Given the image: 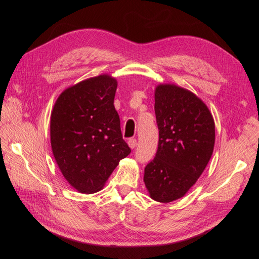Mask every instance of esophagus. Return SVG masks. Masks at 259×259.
Returning a JSON list of instances; mask_svg holds the SVG:
<instances>
[{
    "instance_id": "1",
    "label": "esophagus",
    "mask_w": 259,
    "mask_h": 259,
    "mask_svg": "<svg viewBox=\"0 0 259 259\" xmlns=\"http://www.w3.org/2000/svg\"><path fill=\"white\" fill-rule=\"evenodd\" d=\"M127 144H128V146H130L131 149H134V148L137 146V140H136L135 138H131V139H128Z\"/></svg>"
}]
</instances>
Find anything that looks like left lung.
Instances as JSON below:
<instances>
[{"label":"left lung","mask_w":259,"mask_h":259,"mask_svg":"<svg viewBox=\"0 0 259 259\" xmlns=\"http://www.w3.org/2000/svg\"><path fill=\"white\" fill-rule=\"evenodd\" d=\"M154 111L159 145L144 182L151 199L168 203L183 198L204 171L214 150L215 123L202 99L175 84L156 86Z\"/></svg>","instance_id":"left-lung-1"}]
</instances>
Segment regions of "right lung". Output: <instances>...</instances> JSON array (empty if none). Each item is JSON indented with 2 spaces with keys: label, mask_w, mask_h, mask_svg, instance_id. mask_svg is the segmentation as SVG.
I'll return each mask as SVG.
<instances>
[{
  "label": "right lung",
  "mask_w": 259,
  "mask_h": 259,
  "mask_svg": "<svg viewBox=\"0 0 259 259\" xmlns=\"http://www.w3.org/2000/svg\"><path fill=\"white\" fill-rule=\"evenodd\" d=\"M117 82L109 74L66 89L51 114V145L65 179L81 193L103 189L131 149L124 142L113 100Z\"/></svg>",
  "instance_id": "right-lung-1"
}]
</instances>
